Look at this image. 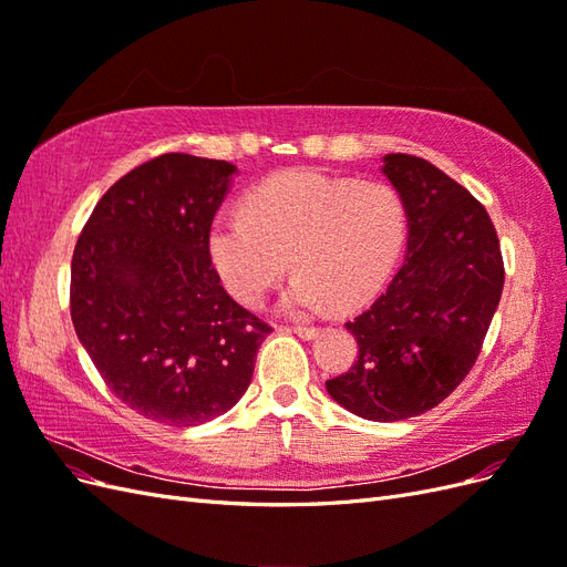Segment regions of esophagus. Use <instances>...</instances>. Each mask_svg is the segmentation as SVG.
<instances>
[{
    "label": "esophagus",
    "instance_id": "esophagus-1",
    "mask_svg": "<svg viewBox=\"0 0 567 567\" xmlns=\"http://www.w3.org/2000/svg\"><path fill=\"white\" fill-rule=\"evenodd\" d=\"M286 331L300 336L302 340H312V338H317V333H319V329H315V326H288Z\"/></svg>",
    "mask_w": 567,
    "mask_h": 567
}]
</instances>
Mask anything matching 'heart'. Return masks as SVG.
Segmentation results:
<instances>
[{"mask_svg": "<svg viewBox=\"0 0 567 567\" xmlns=\"http://www.w3.org/2000/svg\"><path fill=\"white\" fill-rule=\"evenodd\" d=\"M406 217L385 182H352L296 167L250 188L244 213L221 210L208 227V257L229 296L260 305L290 265V315L362 305L398 262Z\"/></svg>", "mask_w": 567, "mask_h": 567, "instance_id": "heart-1", "label": "heart"}]
</instances>
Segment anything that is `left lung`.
<instances>
[{
	"instance_id": "left-lung-1",
	"label": "left lung",
	"mask_w": 567,
	"mask_h": 567,
	"mask_svg": "<svg viewBox=\"0 0 567 567\" xmlns=\"http://www.w3.org/2000/svg\"><path fill=\"white\" fill-rule=\"evenodd\" d=\"M383 175L409 221L406 255L383 293L348 321L359 357L326 381L369 421L437 406L473 369L504 290V260L485 205L419 156L388 153Z\"/></svg>"
}]
</instances>
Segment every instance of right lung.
Segmentation results:
<instances>
[{
  "instance_id": "right-lung-1",
  "label": "right lung",
  "mask_w": 567,
  "mask_h": 567,
  "mask_svg": "<svg viewBox=\"0 0 567 567\" xmlns=\"http://www.w3.org/2000/svg\"><path fill=\"white\" fill-rule=\"evenodd\" d=\"M236 165L165 153L117 179L84 225L71 317L101 379L136 414L198 425L250 385L271 326L238 305L208 257Z\"/></svg>"
}]
</instances>
